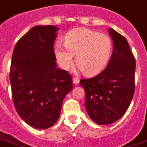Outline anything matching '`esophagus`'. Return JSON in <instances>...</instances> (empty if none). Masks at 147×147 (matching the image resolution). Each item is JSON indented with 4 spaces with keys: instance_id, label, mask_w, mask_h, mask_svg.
<instances>
[{
    "instance_id": "esophagus-1",
    "label": "esophagus",
    "mask_w": 147,
    "mask_h": 147,
    "mask_svg": "<svg viewBox=\"0 0 147 147\" xmlns=\"http://www.w3.org/2000/svg\"><path fill=\"white\" fill-rule=\"evenodd\" d=\"M79 81H80V80H79L78 78H73V84H75V85L78 84H79Z\"/></svg>"
}]
</instances>
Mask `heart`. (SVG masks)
Returning <instances> with one entry per match:
<instances>
[{
    "label": "heart",
    "instance_id": "1",
    "mask_svg": "<svg viewBox=\"0 0 147 147\" xmlns=\"http://www.w3.org/2000/svg\"><path fill=\"white\" fill-rule=\"evenodd\" d=\"M61 42H57L54 53L62 69L74 65V56L78 67L84 74L92 75L103 70L111 56L112 41L105 34L88 28L74 29L67 33Z\"/></svg>",
    "mask_w": 147,
    "mask_h": 147
}]
</instances>
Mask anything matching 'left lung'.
I'll use <instances>...</instances> for the list:
<instances>
[{"mask_svg":"<svg viewBox=\"0 0 147 147\" xmlns=\"http://www.w3.org/2000/svg\"><path fill=\"white\" fill-rule=\"evenodd\" d=\"M113 52L105 69L96 77L83 79L86 111L98 125H109L127 111L135 90L136 60L127 40L109 28Z\"/></svg>","mask_w":147,"mask_h":147,"instance_id":"1","label":"left lung"}]
</instances>
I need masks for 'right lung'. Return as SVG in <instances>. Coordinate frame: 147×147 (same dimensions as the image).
Wrapping results in <instances>:
<instances>
[{
	"mask_svg": "<svg viewBox=\"0 0 147 147\" xmlns=\"http://www.w3.org/2000/svg\"><path fill=\"white\" fill-rule=\"evenodd\" d=\"M58 28L36 25L20 38L12 54L10 83L15 108L28 125L53 126L63 99L73 88L71 76L57 68L53 45Z\"/></svg>",
	"mask_w": 147,
	"mask_h": 147,
	"instance_id": "right-lung-1",
	"label": "right lung"
}]
</instances>
